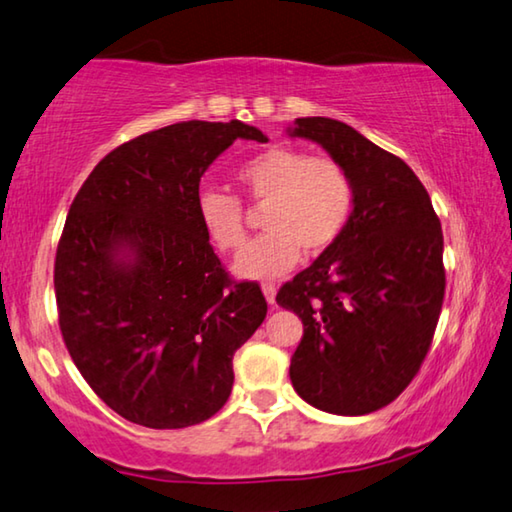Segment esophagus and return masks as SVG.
<instances>
[{"label":"esophagus","instance_id":"obj_1","mask_svg":"<svg viewBox=\"0 0 512 512\" xmlns=\"http://www.w3.org/2000/svg\"><path fill=\"white\" fill-rule=\"evenodd\" d=\"M262 291L266 300H269V305H275V285H262Z\"/></svg>","mask_w":512,"mask_h":512}]
</instances>
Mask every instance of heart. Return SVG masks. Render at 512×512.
Listing matches in <instances>:
<instances>
[{"mask_svg": "<svg viewBox=\"0 0 512 512\" xmlns=\"http://www.w3.org/2000/svg\"><path fill=\"white\" fill-rule=\"evenodd\" d=\"M241 189L264 202L259 234L234 262L248 280H273L296 266L300 250L321 255L342 237L353 212V182L330 157H307L296 148H269L234 170ZM198 218L218 250H237L246 241L239 198L218 189L200 191Z\"/></svg>", "mask_w": 512, "mask_h": 512, "instance_id": "obj_1", "label": "heart"}]
</instances>
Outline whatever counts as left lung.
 <instances>
[{
	"label": "left lung",
	"mask_w": 512,
	"mask_h": 512,
	"mask_svg": "<svg viewBox=\"0 0 512 512\" xmlns=\"http://www.w3.org/2000/svg\"><path fill=\"white\" fill-rule=\"evenodd\" d=\"M289 136L319 143L351 177L355 200L342 237L278 291L303 339L291 385L332 415L392 403L424 362L444 300L442 227L403 159L332 118H296Z\"/></svg>",
	"instance_id": "obj_1"
}]
</instances>
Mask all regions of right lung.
Segmentation results:
<instances>
[{
  "label": "right lung",
  "mask_w": 512,
  "mask_h": 512,
  "mask_svg": "<svg viewBox=\"0 0 512 512\" xmlns=\"http://www.w3.org/2000/svg\"><path fill=\"white\" fill-rule=\"evenodd\" d=\"M257 127L186 120L111 150L72 200L54 262L72 362L120 417L186 428L232 392V358L262 326L257 282H234L202 230L200 177Z\"/></svg>",
  "instance_id": "obj_1"
}]
</instances>
